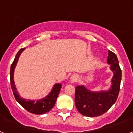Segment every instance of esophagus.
<instances>
[{
  "instance_id": "esophagus-1",
  "label": "esophagus",
  "mask_w": 133,
  "mask_h": 133,
  "mask_svg": "<svg viewBox=\"0 0 133 133\" xmlns=\"http://www.w3.org/2000/svg\"><path fill=\"white\" fill-rule=\"evenodd\" d=\"M71 79H72L73 81H76L77 79H78V76L76 75H72V77H71Z\"/></svg>"
}]
</instances>
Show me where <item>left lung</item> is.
<instances>
[{"label":"left lung","instance_id":"left-lung-1","mask_svg":"<svg viewBox=\"0 0 133 133\" xmlns=\"http://www.w3.org/2000/svg\"><path fill=\"white\" fill-rule=\"evenodd\" d=\"M107 63L113 72L111 86L107 90L91 91L85 86L75 87V105L81 114L89 117H98L106 112L118 97L121 81V69L117 55L109 50Z\"/></svg>","mask_w":133,"mask_h":133}]
</instances>
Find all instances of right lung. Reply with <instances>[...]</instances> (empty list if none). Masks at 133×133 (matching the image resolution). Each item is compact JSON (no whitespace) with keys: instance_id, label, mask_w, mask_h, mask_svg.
Listing matches in <instances>:
<instances>
[{"instance_id":"1","label":"right lung","mask_w":133,"mask_h":133,"mask_svg":"<svg viewBox=\"0 0 133 133\" xmlns=\"http://www.w3.org/2000/svg\"><path fill=\"white\" fill-rule=\"evenodd\" d=\"M24 49H21L18 51V53L16 54V56H15L13 63H12L11 66H10V76L12 90L13 95L16 101L27 111H29V112H31V113L36 114V115H43V114L49 112L55 106L60 90L62 88V84L56 83L53 86L52 90L49 92V95L41 99L29 100L22 98L17 91V89L15 84L14 72H15V69L18 61V58Z\"/></svg>"}]
</instances>
